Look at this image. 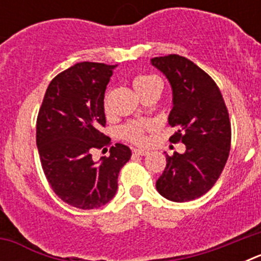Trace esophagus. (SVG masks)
Wrapping results in <instances>:
<instances>
[{
  "instance_id": "esophagus-1",
  "label": "esophagus",
  "mask_w": 261,
  "mask_h": 261,
  "mask_svg": "<svg viewBox=\"0 0 261 261\" xmlns=\"http://www.w3.org/2000/svg\"><path fill=\"white\" fill-rule=\"evenodd\" d=\"M133 154H136V155H147L149 151L142 150V149H135V150H133Z\"/></svg>"
}]
</instances>
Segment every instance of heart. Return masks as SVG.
Segmentation results:
<instances>
[{
  "mask_svg": "<svg viewBox=\"0 0 261 261\" xmlns=\"http://www.w3.org/2000/svg\"><path fill=\"white\" fill-rule=\"evenodd\" d=\"M156 85H162L158 77L155 75H138L133 81V86H135L136 91L140 95H144L149 90L155 87ZM103 107H105L106 112L110 110V93L106 94L105 99H103ZM153 128V124L147 120H132L124 124L120 129V135L121 137L128 142H132L135 145H144L146 142V132H149Z\"/></svg>",
  "mask_w": 261,
  "mask_h": 261,
  "instance_id": "1",
  "label": "heart"
}]
</instances>
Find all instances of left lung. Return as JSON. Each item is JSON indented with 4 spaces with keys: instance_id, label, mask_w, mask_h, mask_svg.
<instances>
[{
    "instance_id": "obj_1",
    "label": "left lung",
    "mask_w": 261,
    "mask_h": 261,
    "mask_svg": "<svg viewBox=\"0 0 261 261\" xmlns=\"http://www.w3.org/2000/svg\"><path fill=\"white\" fill-rule=\"evenodd\" d=\"M151 64L172 89L168 124L176 128L170 141L183 142L186 153L166 155L156 191L167 200L186 202L214 186L229 158L231 124L220 89L211 75L179 55L154 57Z\"/></svg>"
}]
</instances>
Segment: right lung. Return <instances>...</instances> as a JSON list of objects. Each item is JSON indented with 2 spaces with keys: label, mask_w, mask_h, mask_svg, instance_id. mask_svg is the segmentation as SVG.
Wrapping results in <instances>:
<instances>
[{
  "label": "right lung",
  "mask_w": 261,
  "mask_h": 261,
  "mask_svg": "<svg viewBox=\"0 0 261 261\" xmlns=\"http://www.w3.org/2000/svg\"><path fill=\"white\" fill-rule=\"evenodd\" d=\"M115 65L78 62L50 81L36 120V145L53 192L78 209H96L117 191V176L132 151L123 144L94 162V149L111 145L106 126L105 91ZM105 150V149H103ZM107 150V149H106Z\"/></svg>",
  "instance_id": "obj_1"
}]
</instances>
